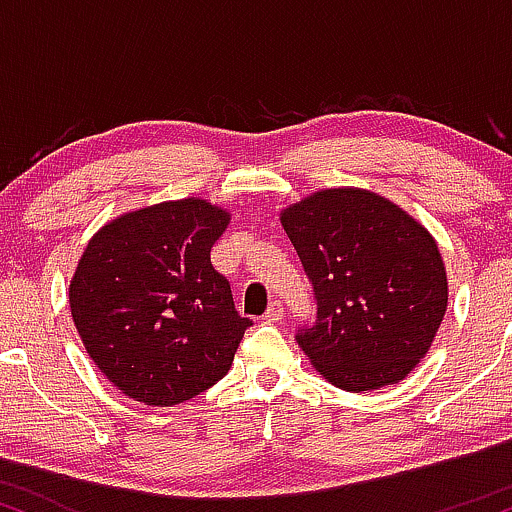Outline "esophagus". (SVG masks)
<instances>
[{"mask_svg": "<svg viewBox=\"0 0 512 512\" xmlns=\"http://www.w3.org/2000/svg\"><path fill=\"white\" fill-rule=\"evenodd\" d=\"M281 317H284V303L281 301L269 303L267 313H264V322H279Z\"/></svg>", "mask_w": 512, "mask_h": 512, "instance_id": "34e87169", "label": "esophagus"}]
</instances>
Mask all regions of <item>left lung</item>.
<instances>
[{
    "label": "left lung",
    "instance_id": "left-lung-1",
    "mask_svg": "<svg viewBox=\"0 0 512 512\" xmlns=\"http://www.w3.org/2000/svg\"><path fill=\"white\" fill-rule=\"evenodd\" d=\"M317 301L296 342L346 392L395 385L431 349L448 276L436 240L390 199L334 187L281 211Z\"/></svg>",
    "mask_w": 512,
    "mask_h": 512
}]
</instances>
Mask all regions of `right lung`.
<instances>
[{"label": "right lung", "instance_id": "right-lung-1", "mask_svg": "<svg viewBox=\"0 0 512 512\" xmlns=\"http://www.w3.org/2000/svg\"><path fill=\"white\" fill-rule=\"evenodd\" d=\"M228 211L187 197L129 211L88 240L69 305L88 356L122 395L173 407L216 385L252 325L211 264Z\"/></svg>", "mask_w": 512, "mask_h": 512}]
</instances>
